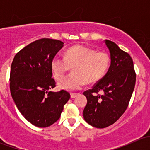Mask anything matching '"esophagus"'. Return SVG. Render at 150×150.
Masks as SVG:
<instances>
[{"mask_svg":"<svg viewBox=\"0 0 150 150\" xmlns=\"http://www.w3.org/2000/svg\"><path fill=\"white\" fill-rule=\"evenodd\" d=\"M77 96H78V93H70V97L72 98V99H74V98L76 97Z\"/></svg>","mask_w":150,"mask_h":150,"instance_id":"1","label":"esophagus"}]
</instances>
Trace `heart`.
<instances>
[{"label":"heart","mask_w":150,"mask_h":150,"mask_svg":"<svg viewBox=\"0 0 150 150\" xmlns=\"http://www.w3.org/2000/svg\"><path fill=\"white\" fill-rule=\"evenodd\" d=\"M110 57L105 52L81 45L69 48L65 57L56 56L51 62V68L56 79H59L73 67V73L61 78L59 87L67 91L81 89L87 81L93 83L102 79L110 66Z\"/></svg>","instance_id":"1"}]
</instances>
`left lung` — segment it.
Segmentation results:
<instances>
[{
  "mask_svg": "<svg viewBox=\"0 0 150 150\" xmlns=\"http://www.w3.org/2000/svg\"><path fill=\"white\" fill-rule=\"evenodd\" d=\"M110 54V66L103 78L86 91L83 117L89 125L104 128L115 122L128 107L136 83L131 56L110 40H104ZM99 91L103 92L99 95Z\"/></svg>",
  "mask_w": 150,
  "mask_h": 150,
  "instance_id": "1",
  "label": "left lung"
}]
</instances>
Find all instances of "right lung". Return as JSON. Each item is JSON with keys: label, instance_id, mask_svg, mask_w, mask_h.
Segmentation results:
<instances>
[{"label": "right lung", "instance_id": "1", "mask_svg": "<svg viewBox=\"0 0 150 150\" xmlns=\"http://www.w3.org/2000/svg\"><path fill=\"white\" fill-rule=\"evenodd\" d=\"M63 46L60 40L39 39L19 51L12 62L11 94L21 114L37 127L57 122L70 98L66 91H48L56 86L51 62Z\"/></svg>", "mask_w": 150, "mask_h": 150}]
</instances>
